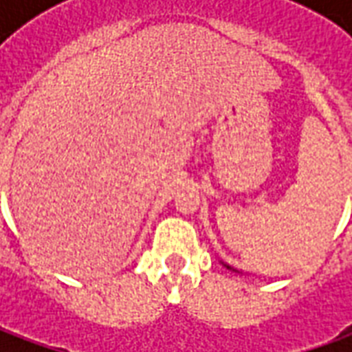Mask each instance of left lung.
Here are the masks:
<instances>
[{
    "instance_id": "1",
    "label": "left lung",
    "mask_w": 352,
    "mask_h": 352,
    "mask_svg": "<svg viewBox=\"0 0 352 352\" xmlns=\"http://www.w3.org/2000/svg\"><path fill=\"white\" fill-rule=\"evenodd\" d=\"M226 267H230V265H226ZM230 270H232V267H230Z\"/></svg>"
}]
</instances>
